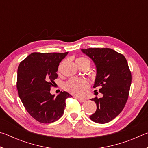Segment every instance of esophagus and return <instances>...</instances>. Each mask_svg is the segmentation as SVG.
<instances>
[{
	"label": "esophagus",
	"instance_id": "1",
	"mask_svg": "<svg viewBox=\"0 0 148 148\" xmlns=\"http://www.w3.org/2000/svg\"><path fill=\"white\" fill-rule=\"evenodd\" d=\"M77 99L78 100L79 102H84L86 101V100H85L83 98H81V97H77Z\"/></svg>",
	"mask_w": 148,
	"mask_h": 148
}]
</instances>
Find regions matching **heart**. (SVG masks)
Returning a JSON list of instances; mask_svg holds the SVG:
<instances>
[{"label": "heart", "mask_w": 148, "mask_h": 148, "mask_svg": "<svg viewBox=\"0 0 148 148\" xmlns=\"http://www.w3.org/2000/svg\"><path fill=\"white\" fill-rule=\"evenodd\" d=\"M86 60L83 57L77 58L76 61H82ZM89 83L86 79L80 78H72L65 82L64 88L66 91L75 95H80L89 87Z\"/></svg>", "instance_id": "b5f03b06"}]
</instances>
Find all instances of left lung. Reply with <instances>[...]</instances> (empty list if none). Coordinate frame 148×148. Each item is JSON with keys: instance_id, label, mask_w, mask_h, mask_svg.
Instances as JSON below:
<instances>
[{"instance_id": "left-lung-1", "label": "left lung", "mask_w": 148, "mask_h": 148, "mask_svg": "<svg viewBox=\"0 0 148 148\" xmlns=\"http://www.w3.org/2000/svg\"><path fill=\"white\" fill-rule=\"evenodd\" d=\"M81 51L92 60L97 74L93 87H100L102 97L91 99L97 110L89 118L97 123H106L121 113L127 101L131 73L125 57L110 48H88Z\"/></svg>"}]
</instances>
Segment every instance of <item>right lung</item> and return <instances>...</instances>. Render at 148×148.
Instances as JSON below:
<instances>
[{
    "label": "right lung",
    "instance_id": "obj_1",
    "mask_svg": "<svg viewBox=\"0 0 148 148\" xmlns=\"http://www.w3.org/2000/svg\"><path fill=\"white\" fill-rule=\"evenodd\" d=\"M65 53H32L19 65L17 88L24 107L31 116L42 123L58 120L64 113L66 99L72 95L66 91L57 96L50 93L60 62Z\"/></svg>",
    "mask_w": 148,
    "mask_h": 148
}]
</instances>
